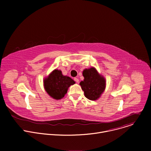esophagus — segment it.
I'll use <instances>...</instances> for the list:
<instances>
[{"label":"esophagus","mask_w":151,"mask_h":151,"mask_svg":"<svg viewBox=\"0 0 151 151\" xmlns=\"http://www.w3.org/2000/svg\"><path fill=\"white\" fill-rule=\"evenodd\" d=\"M74 80H75V81L76 82H77V83H78V82H79V79H78V78H74Z\"/></svg>","instance_id":"obj_1"}]
</instances>
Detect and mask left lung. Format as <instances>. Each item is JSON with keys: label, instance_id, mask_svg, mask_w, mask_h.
<instances>
[{"label": "left lung", "instance_id": "left-lung-1", "mask_svg": "<svg viewBox=\"0 0 151 151\" xmlns=\"http://www.w3.org/2000/svg\"><path fill=\"white\" fill-rule=\"evenodd\" d=\"M82 75L84 79L79 84L85 97L90 100H97L106 88L104 78L93 67L83 70Z\"/></svg>", "mask_w": 151, "mask_h": 151}]
</instances>
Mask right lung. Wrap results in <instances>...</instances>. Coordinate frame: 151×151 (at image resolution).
<instances>
[{
	"label": "right lung",
	"mask_w": 151,
	"mask_h": 151,
	"mask_svg": "<svg viewBox=\"0 0 151 151\" xmlns=\"http://www.w3.org/2000/svg\"><path fill=\"white\" fill-rule=\"evenodd\" d=\"M75 82L70 77L63 75L60 70H54L44 80V88L47 93L53 99L60 100L64 97L70 85Z\"/></svg>",
	"instance_id": "1"
}]
</instances>
